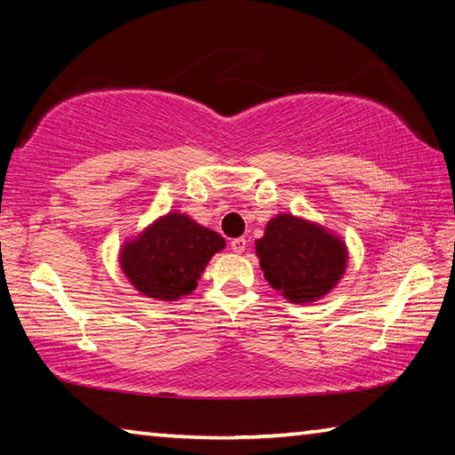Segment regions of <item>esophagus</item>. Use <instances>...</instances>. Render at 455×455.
Here are the masks:
<instances>
[{
    "instance_id": "esophagus-1",
    "label": "esophagus",
    "mask_w": 455,
    "mask_h": 455,
    "mask_svg": "<svg viewBox=\"0 0 455 455\" xmlns=\"http://www.w3.org/2000/svg\"><path fill=\"white\" fill-rule=\"evenodd\" d=\"M244 249H246V241H244L243 236L233 238V241H230V251L236 252V255H241V252H244Z\"/></svg>"
}]
</instances>
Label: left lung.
Listing matches in <instances>:
<instances>
[{"label": "left lung", "mask_w": 455, "mask_h": 455, "mask_svg": "<svg viewBox=\"0 0 455 455\" xmlns=\"http://www.w3.org/2000/svg\"><path fill=\"white\" fill-rule=\"evenodd\" d=\"M265 279L292 303L315 301L335 287L347 251L339 238L311 222L279 214L257 241Z\"/></svg>", "instance_id": "1"}]
</instances>
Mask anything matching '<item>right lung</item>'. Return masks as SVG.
Returning a JSON list of instances; mask_svg holds the SVG:
<instances>
[{"label": "right lung", "mask_w": 455, "mask_h": 455, "mask_svg": "<svg viewBox=\"0 0 455 455\" xmlns=\"http://www.w3.org/2000/svg\"><path fill=\"white\" fill-rule=\"evenodd\" d=\"M225 238L196 225L187 214H166L122 249V268L146 297L172 301L196 287L214 252Z\"/></svg>", "instance_id": "add662e5"}]
</instances>
